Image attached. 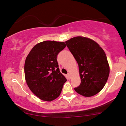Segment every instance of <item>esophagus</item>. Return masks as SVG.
I'll return each instance as SVG.
<instances>
[{
	"label": "esophagus",
	"mask_w": 126,
	"mask_h": 126,
	"mask_svg": "<svg viewBox=\"0 0 126 126\" xmlns=\"http://www.w3.org/2000/svg\"><path fill=\"white\" fill-rule=\"evenodd\" d=\"M67 75H68V78H69V79L71 78V75H70V73H68V74H67Z\"/></svg>",
	"instance_id": "esophagus-1"
}]
</instances>
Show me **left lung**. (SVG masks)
Returning a JSON list of instances; mask_svg holds the SVG:
<instances>
[{
  "instance_id": "left-lung-1",
  "label": "left lung",
  "mask_w": 126,
  "mask_h": 126,
  "mask_svg": "<svg viewBox=\"0 0 126 126\" xmlns=\"http://www.w3.org/2000/svg\"><path fill=\"white\" fill-rule=\"evenodd\" d=\"M65 43L79 66L81 83L74 90L85 97L97 94L106 84L110 73L104 51L95 41L81 36L70 38Z\"/></svg>"
}]
</instances>
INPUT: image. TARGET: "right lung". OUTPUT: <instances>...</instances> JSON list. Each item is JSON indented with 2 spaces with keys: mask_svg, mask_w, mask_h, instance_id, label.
Wrapping results in <instances>:
<instances>
[{
  "mask_svg": "<svg viewBox=\"0 0 126 126\" xmlns=\"http://www.w3.org/2000/svg\"><path fill=\"white\" fill-rule=\"evenodd\" d=\"M63 42L45 41L34 46L27 56L24 71L26 83L34 94L51 101L60 95L67 81L59 71L57 56L64 48Z\"/></svg>",
  "mask_w": 126,
  "mask_h": 126,
  "instance_id": "obj_1",
  "label": "right lung"
}]
</instances>
